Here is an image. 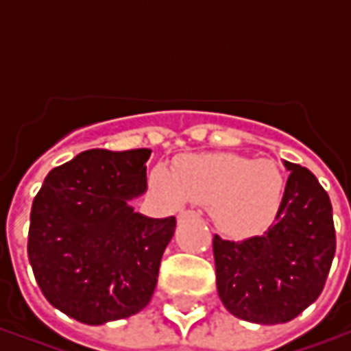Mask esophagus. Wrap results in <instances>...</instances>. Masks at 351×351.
<instances>
[{"label":"esophagus","instance_id":"esophagus-1","mask_svg":"<svg viewBox=\"0 0 351 351\" xmlns=\"http://www.w3.org/2000/svg\"><path fill=\"white\" fill-rule=\"evenodd\" d=\"M197 214L193 213V210H182V213L178 214V221H184V220H191V218H195Z\"/></svg>","mask_w":351,"mask_h":351}]
</instances>
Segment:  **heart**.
<instances>
[{
    "label": "heart",
    "instance_id": "b5f03b06",
    "mask_svg": "<svg viewBox=\"0 0 351 351\" xmlns=\"http://www.w3.org/2000/svg\"><path fill=\"white\" fill-rule=\"evenodd\" d=\"M148 186L169 208H178L184 201L208 206L214 226L228 235L265 228L284 195V176L276 163L235 154L188 156L173 173L156 165Z\"/></svg>",
    "mask_w": 351,
    "mask_h": 351
}]
</instances>
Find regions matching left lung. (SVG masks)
Instances as JSON below:
<instances>
[{
  "instance_id": "left-lung-1",
  "label": "left lung",
  "mask_w": 351,
  "mask_h": 351,
  "mask_svg": "<svg viewBox=\"0 0 351 351\" xmlns=\"http://www.w3.org/2000/svg\"><path fill=\"white\" fill-rule=\"evenodd\" d=\"M286 163V190L261 235H214L216 286L223 306L252 324H286L324 291L337 250L327 191L306 167Z\"/></svg>"
}]
</instances>
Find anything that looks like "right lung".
<instances>
[{
    "label": "right lung",
    "mask_w": 351,
    "mask_h": 351,
    "mask_svg": "<svg viewBox=\"0 0 351 351\" xmlns=\"http://www.w3.org/2000/svg\"><path fill=\"white\" fill-rule=\"evenodd\" d=\"M150 148H93L50 171L29 214L27 258L47 301L80 324L133 316L152 299L175 216L146 218Z\"/></svg>",
    "instance_id": "right-lung-1"
}]
</instances>
